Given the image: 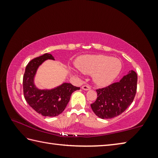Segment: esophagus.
I'll list each match as a JSON object with an SVG mask.
<instances>
[{"label":"esophagus","mask_w":158,"mask_h":158,"mask_svg":"<svg viewBox=\"0 0 158 158\" xmlns=\"http://www.w3.org/2000/svg\"><path fill=\"white\" fill-rule=\"evenodd\" d=\"M81 89L83 90H90V87L89 86V85H83V86L81 87Z\"/></svg>","instance_id":"1"}]
</instances>
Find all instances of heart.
I'll return each instance as SVG.
<instances>
[{"instance_id":"1","label":"heart","mask_w":158,"mask_h":158,"mask_svg":"<svg viewBox=\"0 0 158 158\" xmlns=\"http://www.w3.org/2000/svg\"><path fill=\"white\" fill-rule=\"evenodd\" d=\"M77 68L84 74H93V81L100 86L112 84L122 68L120 60L105 55H86L77 59Z\"/></svg>"}]
</instances>
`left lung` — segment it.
Here are the masks:
<instances>
[{
  "instance_id": "8db88e82",
  "label": "left lung",
  "mask_w": 158,
  "mask_h": 158,
  "mask_svg": "<svg viewBox=\"0 0 158 158\" xmlns=\"http://www.w3.org/2000/svg\"><path fill=\"white\" fill-rule=\"evenodd\" d=\"M137 74L130 70L119 81L98 89V98L90 105L96 116L102 119L116 117L124 112L133 102L137 92Z\"/></svg>"
}]
</instances>
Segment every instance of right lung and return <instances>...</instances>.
Wrapping results in <instances>:
<instances>
[{
    "label": "right lung",
    "instance_id": "right-lung-1",
    "mask_svg": "<svg viewBox=\"0 0 158 158\" xmlns=\"http://www.w3.org/2000/svg\"><path fill=\"white\" fill-rule=\"evenodd\" d=\"M47 60H55L51 53H47L28 63L23 77V95L27 103L37 113L43 116L54 117L65 110L72 93L80 88L66 82L51 89L37 88L35 77L39 67Z\"/></svg>",
    "mask_w": 158,
    "mask_h": 158
}]
</instances>
